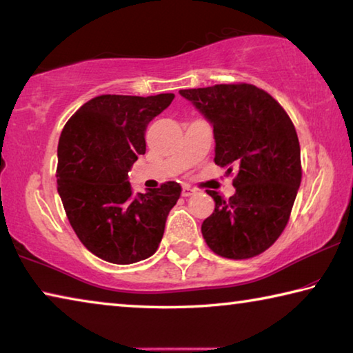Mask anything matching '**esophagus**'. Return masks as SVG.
<instances>
[{"instance_id": "1", "label": "esophagus", "mask_w": 353, "mask_h": 353, "mask_svg": "<svg viewBox=\"0 0 353 353\" xmlns=\"http://www.w3.org/2000/svg\"><path fill=\"white\" fill-rule=\"evenodd\" d=\"M194 193H196V190L191 188L190 185H183V187H182V196H183V197H188V196L194 194Z\"/></svg>"}]
</instances>
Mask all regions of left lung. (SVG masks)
<instances>
[{"label":"left lung","mask_w":353,"mask_h":353,"mask_svg":"<svg viewBox=\"0 0 353 353\" xmlns=\"http://www.w3.org/2000/svg\"><path fill=\"white\" fill-rule=\"evenodd\" d=\"M213 126L214 163L236 171V193L214 199L202 234L216 254L247 259L285 228L301 183V150L290 117L253 85H216L179 91Z\"/></svg>","instance_id":"left-lung-1"}]
</instances>
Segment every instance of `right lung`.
<instances>
[{
	"label": "right lung",
	"instance_id": "obj_1",
	"mask_svg": "<svg viewBox=\"0 0 353 353\" xmlns=\"http://www.w3.org/2000/svg\"><path fill=\"white\" fill-rule=\"evenodd\" d=\"M174 94L100 95L68 120L60 136L57 183L75 234L112 264H134L156 253L181 185L166 182L134 194L132 163L145 154L150 121Z\"/></svg>",
	"mask_w": 353,
	"mask_h": 353
}]
</instances>
